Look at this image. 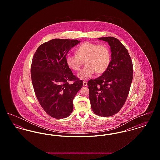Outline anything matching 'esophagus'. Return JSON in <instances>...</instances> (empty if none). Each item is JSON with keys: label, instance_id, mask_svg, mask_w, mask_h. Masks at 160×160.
Segmentation results:
<instances>
[{"label": "esophagus", "instance_id": "esophagus-1", "mask_svg": "<svg viewBox=\"0 0 160 160\" xmlns=\"http://www.w3.org/2000/svg\"><path fill=\"white\" fill-rule=\"evenodd\" d=\"M83 85L84 86H86L88 85V83H87V82H86V81H83Z\"/></svg>", "mask_w": 160, "mask_h": 160}]
</instances>
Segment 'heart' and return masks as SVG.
Segmentation results:
<instances>
[{"mask_svg": "<svg viewBox=\"0 0 160 160\" xmlns=\"http://www.w3.org/2000/svg\"><path fill=\"white\" fill-rule=\"evenodd\" d=\"M76 54H67L65 58L67 65L74 71H78L82 61L85 67L78 74L82 80L89 78L96 72L97 74L104 73L108 68L111 62V52L109 48L104 44L86 41L78 46Z\"/></svg>", "mask_w": 160, "mask_h": 160, "instance_id": "1", "label": "heart"}]
</instances>
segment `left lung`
<instances>
[{"instance_id":"1","label":"left lung","mask_w":160,"mask_h":160,"mask_svg":"<svg viewBox=\"0 0 160 160\" xmlns=\"http://www.w3.org/2000/svg\"><path fill=\"white\" fill-rule=\"evenodd\" d=\"M110 47L112 59L101 76L88 82L89 99L95 114L107 117L116 114L124 105L132 80L133 66L127 49L112 37L99 38Z\"/></svg>"}]
</instances>
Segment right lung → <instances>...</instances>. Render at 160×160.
<instances>
[{
	"label": "right lung",
	"instance_id": "right-lung-1",
	"mask_svg": "<svg viewBox=\"0 0 160 160\" xmlns=\"http://www.w3.org/2000/svg\"><path fill=\"white\" fill-rule=\"evenodd\" d=\"M80 42L53 39L39 46L33 55L31 72L34 91L41 106L53 118L71 114L73 99L83 86V81L73 75L65 61L69 50Z\"/></svg>",
	"mask_w": 160,
	"mask_h": 160
}]
</instances>
